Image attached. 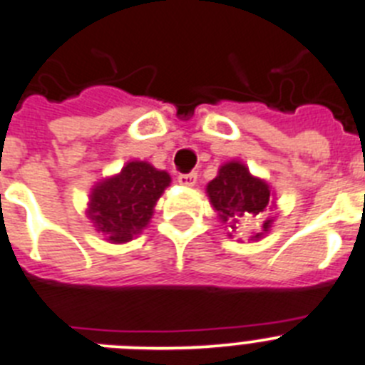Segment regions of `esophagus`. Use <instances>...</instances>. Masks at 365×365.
<instances>
[{"label":"esophagus","mask_w":365,"mask_h":365,"mask_svg":"<svg viewBox=\"0 0 365 365\" xmlns=\"http://www.w3.org/2000/svg\"><path fill=\"white\" fill-rule=\"evenodd\" d=\"M177 179H179V182L182 186H193V185H195V182H197V173H193V172L180 173V175L177 177Z\"/></svg>","instance_id":"obj_1"}]
</instances>
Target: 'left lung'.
Returning a JSON list of instances; mask_svg holds the SVG:
<instances>
[{
  "label": "left lung",
  "instance_id": "1",
  "mask_svg": "<svg viewBox=\"0 0 365 365\" xmlns=\"http://www.w3.org/2000/svg\"><path fill=\"white\" fill-rule=\"evenodd\" d=\"M208 197L222 221L257 215L267 212L270 190L265 180L250 175L241 163H228L221 166L217 177L208 185ZM270 219L263 222V230H269ZM261 234H256L259 237Z\"/></svg>",
  "mask_w": 365,
  "mask_h": 365
}]
</instances>
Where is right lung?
Here are the masks:
<instances>
[{
	"label": "right lung",
	"instance_id": "add662e5",
	"mask_svg": "<svg viewBox=\"0 0 365 365\" xmlns=\"http://www.w3.org/2000/svg\"><path fill=\"white\" fill-rule=\"evenodd\" d=\"M170 180L166 172L155 170L151 164L128 163L117 177L93 190L89 219L111 243H125L146 227Z\"/></svg>",
	"mask_w": 365,
	"mask_h": 365
}]
</instances>
